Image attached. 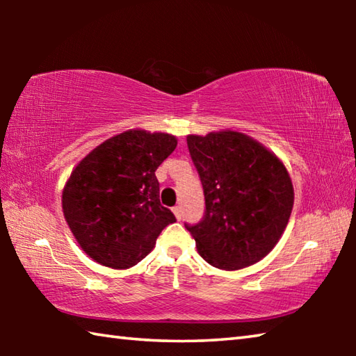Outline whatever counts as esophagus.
<instances>
[{"mask_svg":"<svg viewBox=\"0 0 356 356\" xmlns=\"http://www.w3.org/2000/svg\"><path fill=\"white\" fill-rule=\"evenodd\" d=\"M172 212H174V215H176V218H177V220L182 218V207H180V206L172 207Z\"/></svg>","mask_w":356,"mask_h":356,"instance_id":"34e87169","label":"esophagus"}]
</instances>
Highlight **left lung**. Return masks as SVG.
<instances>
[{
  "label": "left lung",
  "mask_w": 356,
  "mask_h": 356,
  "mask_svg": "<svg viewBox=\"0 0 356 356\" xmlns=\"http://www.w3.org/2000/svg\"><path fill=\"white\" fill-rule=\"evenodd\" d=\"M206 210L188 225L204 261L222 270L256 264L278 243L293 207L286 166L262 144L237 131L190 135Z\"/></svg>",
  "instance_id": "8db88e82"
}]
</instances>
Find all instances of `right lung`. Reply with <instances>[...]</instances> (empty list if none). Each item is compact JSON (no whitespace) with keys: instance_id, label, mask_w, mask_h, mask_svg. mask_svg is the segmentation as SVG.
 Returning <instances> with one entry per match:
<instances>
[{"instance_id":"1","label":"right lung","mask_w":356,"mask_h":356,"mask_svg":"<svg viewBox=\"0 0 356 356\" xmlns=\"http://www.w3.org/2000/svg\"><path fill=\"white\" fill-rule=\"evenodd\" d=\"M176 136L129 130L102 143L72 171L63 191L65 221L83 251L111 268H129L176 221L160 204L155 171Z\"/></svg>"}]
</instances>
